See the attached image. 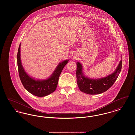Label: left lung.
Here are the masks:
<instances>
[{
    "instance_id": "obj_1",
    "label": "left lung",
    "mask_w": 135,
    "mask_h": 135,
    "mask_svg": "<svg viewBox=\"0 0 135 135\" xmlns=\"http://www.w3.org/2000/svg\"><path fill=\"white\" fill-rule=\"evenodd\" d=\"M76 64L77 85L79 90L89 95H97L106 91L115 83L121 71L122 59L120 61L119 64L113 73L106 77L97 79H90L85 76L83 72L82 65L79 62Z\"/></svg>"
}]
</instances>
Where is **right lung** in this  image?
Returning <instances> with one entry per match:
<instances>
[{
  "instance_id": "obj_1",
  "label": "right lung",
  "mask_w": 135,
  "mask_h": 135,
  "mask_svg": "<svg viewBox=\"0 0 135 135\" xmlns=\"http://www.w3.org/2000/svg\"><path fill=\"white\" fill-rule=\"evenodd\" d=\"M20 47L21 44L17 54V63L20 78L24 87L28 91L36 96L42 97L51 94L56 89L61 73L69 60H65L60 63L51 76L47 79L36 80L30 77L23 67L20 57Z\"/></svg>"
}]
</instances>
